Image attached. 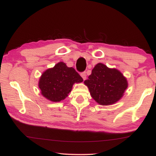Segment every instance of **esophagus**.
I'll return each mask as SVG.
<instances>
[{
    "label": "esophagus",
    "instance_id": "1",
    "mask_svg": "<svg viewBox=\"0 0 156 156\" xmlns=\"http://www.w3.org/2000/svg\"><path fill=\"white\" fill-rule=\"evenodd\" d=\"M80 76H81V77L83 78V79L84 80L86 79V72H83L80 73Z\"/></svg>",
    "mask_w": 156,
    "mask_h": 156
}]
</instances>
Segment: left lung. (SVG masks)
<instances>
[{
	"instance_id": "8db88e82",
	"label": "left lung",
	"mask_w": 156,
	"mask_h": 156,
	"mask_svg": "<svg viewBox=\"0 0 156 156\" xmlns=\"http://www.w3.org/2000/svg\"><path fill=\"white\" fill-rule=\"evenodd\" d=\"M84 83L88 86L93 98L102 105L117 102L128 88L127 79L119 70L108 68L101 63L95 66Z\"/></svg>"
}]
</instances>
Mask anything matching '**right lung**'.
Returning a JSON list of instances; mask_svg holds the SVG:
<instances>
[{
  "label": "right lung",
  "mask_w": 156,
  "mask_h": 156,
  "mask_svg": "<svg viewBox=\"0 0 156 156\" xmlns=\"http://www.w3.org/2000/svg\"><path fill=\"white\" fill-rule=\"evenodd\" d=\"M83 81L73 68H69L63 62H59L53 68L43 73L38 86L41 94L52 102H60L68 95L75 83Z\"/></svg>",
  "instance_id": "add662e5"
}]
</instances>
